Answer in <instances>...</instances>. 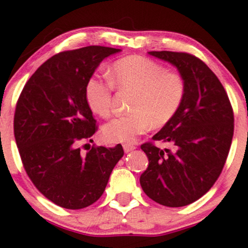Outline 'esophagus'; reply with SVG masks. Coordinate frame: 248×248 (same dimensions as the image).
<instances>
[{"label": "esophagus", "instance_id": "1", "mask_svg": "<svg viewBox=\"0 0 248 248\" xmlns=\"http://www.w3.org/2000/svg\"><path fill=\"white\" fill-rule=\"evenodd\" d=\"M123 148H124L125 153H130V152H132V151H134V149H136V146L126 145V143H125V145H123Z\"/></svg>", "mask_w": 248, "mask_h": 248}]
</instances>
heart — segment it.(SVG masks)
I'll return each mask as SVG.
<instances>
[{
    "mask_svg": "<svg viewBox=\"0 0 248 248\" xmlns=\"http://www.w3.org/2000/svg\"><path fill=\"white\" fill-rule=\"evenodd\" d=\"M110 82L88 79L85 86L87 105L95 114L108 118L112 112V84L119 91L134 93L131 115L112 119L103 129L107 141L133 143L152 127H162L175 117L185 97L183 76L166 71L164 66L147 57L127 56L112 64Z\"/></svg>",
    "mask_w": 248,
    "mask_h": 248,
    "instance_id": "1",
    "label": "heart"
}]
</instances>
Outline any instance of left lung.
Segmentation results:
<instances>
[{
	"mask_svg": "<svg viewBox=\"0 0 248 248\" xmlns=\"http://www.w3.org/2000/svg\"><path fill=\"white\" fill-rule=\"evenodd\" d=\"M148 54L176 66L186 92L175 117L153 137L169 142L170 148L141 145L149 163L140 185L155 202L187 206L206 194L221 175L233 137V110L221 81L200 59L166 50Z\"/></svg>",
	"mask_w": 248,
	"mask_h": 248,
	"instance_id": "8db88e82",
	"label": "left lung"
}]
</instances>
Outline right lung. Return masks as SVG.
<instances>
[{"label": "right lung", "instance_id": "1", "mask_svg": "<svg viewBox=\"0 0 248 248\" xmlns=\"http://www.w3.org/2000/svg\"><path fill=\"white\" fill-rule=\"evenodd\" d=\"M121 49L88 46L47 60L29 79L17 101L14 132L30 179L48 200L81 209L99 200L117 162L122 145L81 153L97 126L85 86L99 64Z\"/></svg>", "mask_w": 248, "mask_h": 248}]
</instances>
